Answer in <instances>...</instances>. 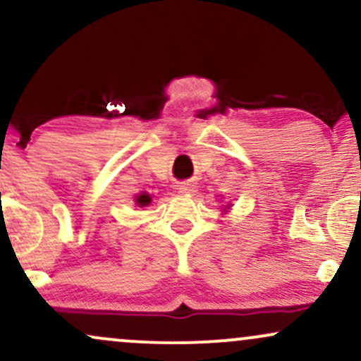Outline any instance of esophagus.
I'll use <instances>...</instances> for the list:
<instances>
[{
	"label": "esophagus",
	"instance_id": "esophagus-1",
	"mask_svg": "<svg viewBox=\"0 0 361 361\" xmlns=\"http://www.w3.org/2000/svg\"><path fill=\"white\" fill-rule=\"evenodd\" d=\"M195 190H197V185H195L193 181H181V183L178 185V192L180 193H193Z\"/></svg>",
	"mask_w": 361,
	"mask_h": 361
}]
</instances>
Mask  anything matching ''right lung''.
Here are the masks:
<instances>
[{"label": "right lung", "mask_w": 361, "mask_h": 361, "mask_svg": "<svg viewBox=\"0 0 361 361\" xmlns=\"http://www.w3.org/2000/svg\"><path fill=\"white\" fill-rule=\"evenodd\" d=\"M135 202H137L139 207H146V205L151 204V197H149L147 193H142V195H139L137 200H135Z\"/></svg>", "instance_id": "add662e5"}]
</instances>
